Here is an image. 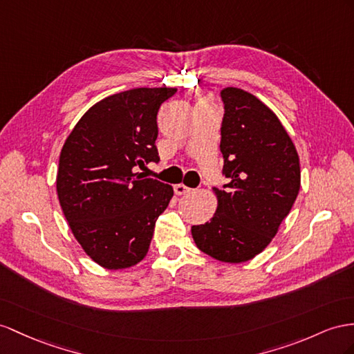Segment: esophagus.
Returning a JSON list of instances; mask_svg holds the SVG:
<instances>
[{
  "mask_svg": "<svg viewBox=\"0 0 354 354\" xmlns=\"http://www.w3.org/2000/svg\"><path fill=\"white\" fill-rule=\"evenodd\" d=\"M174 188H175V193H176L178 196L188 194L189 192H192V188L187 187V185H184V184H176Z\"/></svg>",
  "mask_w": 354,
  "mask_h": 354,
  "instance_id": "1",
  "label": "esophagus"
}]
</instances>
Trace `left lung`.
Here are the masks:
<instances>
[{
    "instance_id": "obj_1",
    "label": "left lung",
    "mask_w": 354,
    "mask_h": 354,
    "mask_svg": "<svg viewBox=\"0 0 354 354\" xmlns=\"http://www.w3.org/2000/svg\"><path fill=\"white\" fill-rule=\"evenodd\" d=\"M223 189L211 221L193 225L197 248L224 263L256 257L275 238L301 188L295 145L278 116L241 88L221 91Z\"/></svg>"
}]
</instances>
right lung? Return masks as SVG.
Listing matches in <instances>:
<instances>
[{
  "instance_id": "add662e5",
  "label": "right lung",
  "mask_w": 354,
  "mask_h": 354,
  "mask_svg": "<svg viewBox=\"0 0 354 354\" xmlns=\"http://www.w3.org/2000/svg\"><path fill=\"white\" fill-rule=\"evenodd\" d=\"M176 88H134L103 98L80 118L61 149L57 193L71 233L106 269L147 256L174 188L139 169L158 161L160 106Z\"/></svg>"
}]
</instances>
